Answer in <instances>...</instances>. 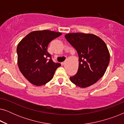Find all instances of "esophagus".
Instances as JSON below:
<instances>
[{"instance_id": "1", "label": "esophagus", "mask_w": 124, "mask_h": 124, "mask_svg": "<svg viewBox=\"0 0 124 124\" xmlns=\"http://www.w3.org/2000/svg\"><path fill=\"white\" fill-rule=\"evenodd\" d=\"M61 64H62V65H64V64H65V62H61Z\"/></svg>"}]
</instances>
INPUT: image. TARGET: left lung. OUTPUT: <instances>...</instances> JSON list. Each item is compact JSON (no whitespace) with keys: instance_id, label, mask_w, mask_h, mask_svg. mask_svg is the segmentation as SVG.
Returning <instances> with one entry per match:
<instances>
[{"instance_id":"8db88e82","label":"left lung","mask_w":124,"mask_h":124,"mask_svg":"<svg viewBox=\"0 0 124 124\" xmlns=\"http://www.w3.org/2000/svg\"><path fill=\"white\" fill-rule=\"evenodd\" d=\"M65 37L79 57L78 69L70 77L71 82L82 88L94 84L104 75L109 62V53L105 42L92 34L69 33Z\"/></svg>"}]
</instances>
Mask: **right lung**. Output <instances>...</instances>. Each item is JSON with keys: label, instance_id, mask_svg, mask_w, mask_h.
<instances>
[{"label": "right lung", "instance_id": "add662e5", "mask_svg": "<svg viewBox=\"0 0 124 124\" xmlns=\"http://www.w3.org/2000/svg\"><path fill=\"white\" fill-rule=\"evenodd\" d=\"M62 35L48 30L31 32L22 39L17 47L18 65L23 76L32 84L44 85L51 80L59 62L52 60L47 52L50 42Z\"/></svg>", "mask_w": 124, "mask_h": 124}]
</instances>
